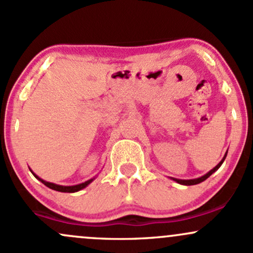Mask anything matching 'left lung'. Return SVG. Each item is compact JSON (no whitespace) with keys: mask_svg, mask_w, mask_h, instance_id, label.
Masks as SVG:
<instances>
[{"mask_svg":"<svg viewBox=\"0 0 253 253\" xmlns=\"http://www.w3.org/2000/svg\"><path fill=\"white\" fill-rule=\"evenodd\" d=\"M226 156H227V154L224 155V157L222 158V161L220 163H218L217 166H216L215 168L213 169H211V170L209 171V173L208 174H205L204 176H201V177H198V179H193V180H179V179H173V180H175L176 182H179V184H181V185H187V186H190V185H197V184H199V182H202V181H204V180H207L208 177H209L210 175H211V174L213 173V171H216L217 170L218 168L221 167V165L222 163H223V161H224V158H226Z\"/></svg>","mask_w":253,"mask_h":253,"instance_id":"1","label":"left lung"}]
</instances>
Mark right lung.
<instances>
[{"label": "right lung", "mask_w": 253, "mask_h": 253, "mask_svg": "<svg viewBox=\"0 0 253 253\" xmlns=\"http://www.w3.org/2000/svg\"><path fill=\"white\" fill-rule=\"evenodd\" d=\"M33 175L37 177L38 180H41V181L43 182V184L45 185L46 187L51 188V190H55V191H59V192H68V193H73V192H77V191L83 190V188L86 187V186H87L91 181H92V179H91V180H87V181L83 182V184H79V185H76V186H60V185H56V184H52V182L44 181V180L40 179V177L36 175V174H33Z\"/></svg>", "instance_id": "1"}]
</instances>
